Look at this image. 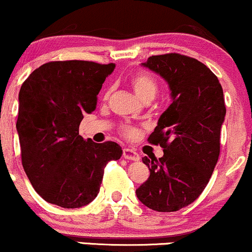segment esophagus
<instances>
[{
	"mask_svg": "<svg viewBox=\"0 0 252 252\" xmlns=\"http://www.w3.org/2000/svg\"><path fill=\"white\" fill-rule=\"evenodd\" d=\"M123 158H126V160H132V161L140 160V155H138L134 149H130V148L123 149Z\"/></svg>",
	"mask_w": 252,
	"mask_h": 252,
	"instance_id": "34e87169",
	"label": "esophagus"
}]
</instances>
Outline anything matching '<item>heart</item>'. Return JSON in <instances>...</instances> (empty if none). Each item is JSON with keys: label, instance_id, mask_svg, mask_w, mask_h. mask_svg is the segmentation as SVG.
<instances>
[{"label": "heart", "instance_id": "obj_1", "mask_svg": "<svg viewBox=\"0 0 252 252\" xmlns=\"http://www.w3.org/2000/svg\"><path fill=\"white\" fill-rule=\"evenodd\" d=\"M130 83H131L135 94L141 100L146 99V98H154L158 92V84L155 79L146 72H138L134 74L130 79ZM122 131L126 137H132L135 135V130L128 126H124Z\"/></svg>", "mask_w": 252, "mask_h": 252}]
</instances>
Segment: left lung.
<instances>
[{
	"mask_svg": "<svg viewBox=\"0 0 252 252\" xmlns=\"http://www.w3.org/2000/svg\"><path fill=\"white\" fill-rule=\"evenodd\" d=\"M141 65L168 84L172 104L149 136L163 156L142 161L149 178L137 189L138 200L158 212H174L201 194L220 152L224 94L218 78L206 65L178 53L153 56Z\"/></svg>",
	"mask_w": 252,
	"mask_h": 252,
	"instance_id": "8db88e82",
	"label": "left lung"
}]
</instances>
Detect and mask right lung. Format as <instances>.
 <instances>
[{"mask_svg": "<svg viewBox=\"0 0 252 252\" xmlns=\"http://www.w3.org/2000/svg\"><path fill=\"white\" fill-rule=\"evenodd\" d=\"M115 63L68 60L46 63L20 89L16 129L22 166L36 193L63 209L88 205L99 193L104 167L122 156L116 142L96 143L79 135L84 115Z\"/></svg>", "mask_w": 252, "mask_h": 252, "instance_id": "obj_1", "label": "right lung"}]
</instances>
